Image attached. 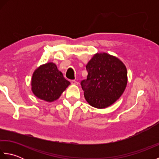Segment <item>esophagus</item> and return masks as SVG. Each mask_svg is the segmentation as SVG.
Here are the masks:
<instances>
[{"label":"esophagus","instance_id":"34e87169","mask_svg":"<svg viewBox=\"0 0 159 159\" xmlns=\"http://www.w3.org/2000/svg\"><path fill=\"white\" fill-rule=\"evenodd\" d=\"M71 83L73 84V85H77L78 84H79V82L76 81V80H72V81H71Z\"/></svg>","mask_w":159,"mask_h":159}]
</instances>
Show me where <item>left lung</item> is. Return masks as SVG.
Wrapping results in <instances>:
<instances>
[{
    "label": "left lung",
    "instance_id": "8db88e82",
    "mask_svg": "<svg viewBox=\"0 0 159 159\" xmlns=\"http://www.w3.org/2000/svg\"><path fill=\"white\" fill-rule=\"evenodd\" d=\"M86 69L88 74L80 85L91 106L107 108L122 95L127 85V70L119 59L105 52L97 53L87 64Z\"/></svg>",
    "mask_w": 159,
    "mask_h": 159
}]
</instances>
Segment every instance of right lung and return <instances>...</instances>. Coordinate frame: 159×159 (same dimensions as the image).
Instances as JSON below:
<instances>
[{
    "mask_svg": "<svg viewBox=\"0 0 159 159\" xmlns=\"http://www.w3.org/2000/svg\"><path fill=\"white\" fill-rule=\"evenodd\" d=\"M70 84L56 64L50 62L40 66L33 72L31 89L38 98L50 102L58 99Z\"/></svg>",
    "mask_w": 159,
    "mask_h": 159,
    "instance_id": "1",
    "label": "right lung"
}]
</instances>
